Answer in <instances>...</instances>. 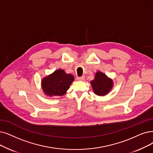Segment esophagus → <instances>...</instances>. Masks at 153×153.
Masks as SVG:
<instances>
[{
  "label": "esophagus",
  "mask_w": 153,
  "mask_h": 153,
  "mask_svg": "<svg viewBox=\"0 0 153 153\" xmlns=\"http://www.w3.org/2000/svg\"><path fill=\"white\" fill-rule=\"evenodd\" d=\"M85 79V76H78L76 78V80H79V81H81V80H83Z\"/></svg>",
  "instance_id": "34e87169"
}]
</instances>
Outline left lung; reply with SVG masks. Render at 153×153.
I'll return each instance as SVG.
<instances>
[{
    "mask_svg": "<svg viewBox=\"0 0 153 153\" xmlns=\"http://www.w3.org/2000/svg\"><path fill=\"white\" fill-rule=\"evenodd\" d=\"M94 93L98 95H105L108 93L113 86L111 79L108 78L105 74L98 71L95 76V79L91 82Z\"/></svg>",
    "mask_w": 153,
    "mask_h": 153,
    "instance_id": "1",
    "label": "left lung"
}]
</instances>
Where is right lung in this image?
<instances>
[{"label": "right lung", "mask_w": 153, "mask_h": 153, "mask_svg": "<svg viewBox=\"0 0 153 153\" xmlns=\"http://www.w3.org/2000/svg\"><path fill=\"white\" fill-rule=\"evenodd\" d=\"M74 80V76L66 74L63 70H58L43 78L41 85L42 90L49 96L63 95Z\"/></svg>", "instance_id": "1"}]
</instances>
